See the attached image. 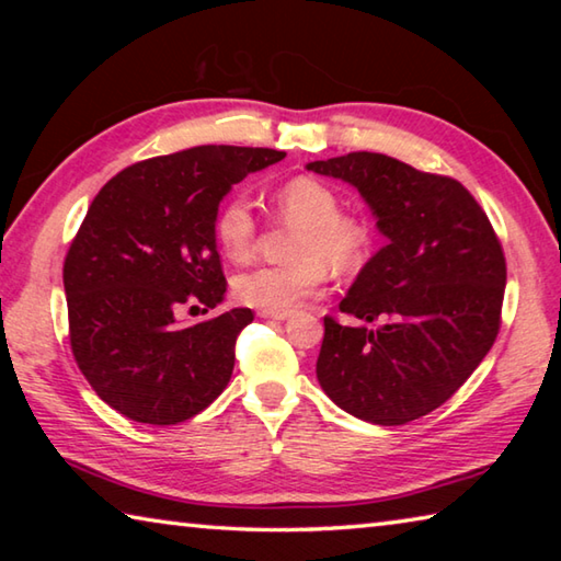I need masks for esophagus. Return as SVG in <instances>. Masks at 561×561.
I'll list each match as a JSON object with an SVG mask.
<instances>
[{
    "mask_svg": "<svg viewBox=\"0 0 561 561\" xmlns=\"http://www.w3.org/2000/svg\"><path fill=\"white\" fill-rule=\"evenodd\" d=\"M260 317L272 319V321H287L291 314H289V311H264V309H260Z\"/></svg>",
    "mask_w": 561,
    "mask_h": 561,
    "instance_id": "34e87169",
    "label": "esophagus"
}]
</instances>
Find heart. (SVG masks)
Listing matches in <instances>:
<instances>
[{
	"label": "heart",
	"instance_id": "b5f03b06",
	"mask_svg": "<svg viewBox=\"0 0 561 561\" xmlns=\"http://www.w3.org/2000/svg\"><path fill=\"white\" fill-rule=\"evenodd\" d=\"M277 213L299 225L289 264L254 267L234 279L237 299L264 311H291L314 297L327 279V267L351 272L366 260L374 232L360 215L341 213V197L317 178L299 175L279 185L272 195ZM254 215L242 197L227 201L215 217V240L232 262H244L254 252Z\"/></svg>",
	"mask_w": 561,
	"mask_h": 561
}]
</instances>
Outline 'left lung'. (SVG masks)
<instances>
[{
	"label": "left lung",
	"mask_w": 561,
	"mask_h": 561,
	"mask_svg": "<svg viewBox=\"0 0 561 561\" xmlns=\"http://www.w3.org/2000/svg\"><path fill=\"white\" fill-rule=\"evenodd\" d=\"M358 190L386 244L324 319L317 378L346 413L403 425L435 411L488 356L500 331L505 254L458 180L383 153L307 163Z\"/></svg>",
	"instance_id": "8db88e82"
}]
</instances>
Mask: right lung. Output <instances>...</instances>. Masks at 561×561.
<instances>
[{
	"label": "right lung",
	"mask_w": 561,
	"mask_h": 561,
	"mask_svg": "<svg viewBox=\"0 0 561 561\" xmlns=\"http://www.w3.org/2000/svg\"><path fill=\"white\" fill-rule=\"evenodd\" d=\"M282 158L197 146L121 170L93 197L64 262L71 351L101 401L130 421L183 423L230 383L252 309L193 327L178 311L225 299L217 207L234 183Z\"/></svg>",
	"instance_id": "1"
}]
</instances>
